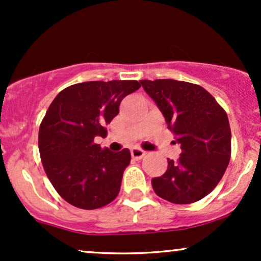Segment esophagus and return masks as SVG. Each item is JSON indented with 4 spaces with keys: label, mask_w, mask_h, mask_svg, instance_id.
<instances>
[{
    "label": "esophagus",
    "mask_w": 261,
    "mask_h": 261,
    "mask_svg": "<svg viewBox=\"0 0 261 261\" xmlns=\"http://www.w3.org/2000/svg\"><path fill=\"white\" fill-rule=\"evenodd\" d=\"M145 154H146V152L143 151V149L137 148V147L131 148V155H133V158H135V160H141V158H142Z\"/></svg>",
    "instance_id": "obj_1"
}]
</instances>
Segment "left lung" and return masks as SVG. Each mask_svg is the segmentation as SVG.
<instances>
[{
    "instance_id": "left-lung-1",
    "label": "left lung",
    "mask_w": 261,
    "mask_h": 261,
    "mask_svg": "<svg viewBox=\"0 0 261 261\" xmlns=\"http://www.w3.org/2000/svg\"><path fill=\"white\" fill-rule=\"evenodd\" d=\"M180 143L178 161L168 160L152 188L173 203H191L208 195L228 167L230 127L227 114L201 86L175 80L140 81Z\"/></svg>"
}]
</instances>
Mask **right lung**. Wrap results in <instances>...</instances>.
Instances as JSON below:
<instances>
[{
  "mask_svg": "<svg viewBox=\"0 0 261 261\" xmlns=\"http://www.w3.org/2000/svg\"><path fill=\"white\" fill-rule=\"evenodd\" d=\"M140 87L137 81L77 83L50 104L39 128V152L47 178L65 201L94 210L118 196L130 151L112 152L94 139L106 137L104 126L118 115L121 100Z\"/></svg>",
  "mask_w": 261,
  "mask_h": 261,
  "instance_id": "right-lung-1",
  "label": "right lung"
}]
</instances>
